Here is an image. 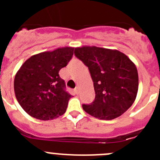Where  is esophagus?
Listing matches in <instances>:
<instances>
[{"instance_id": "1", "label": "esophagus", "mask_w": 160, "mask_h": 160, "mask_svg": "<svg viewBox=\"0 0 160 160\" xmlns=\"http://www.w3.org/2000/svg\"><path fill=\"white\" fill-rule=\"evenodd\" d=\"M74 92H75V93H77V94L79 93V88H78V87H77V88H76L75 89H74Z\"/></svg>"}]
</instances>
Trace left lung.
<instances>
[{"mask_svg":"<svg viewBox=\"0 0 160 160\" xmlns=\"http://www.w3.org/2000/svg\"><path fill=\"white\" fill-rule=\"evenodd\" d=\"M74 54L89 69L95 99L83 104L88 114L101 120H112L132 105L138 88L134 62L122 52L96 46L75 48Z\"/></svg>","mask_w":160,"mask_h":160,"instance_id":"left-lung-1","label":"left lung"}]
</instances>
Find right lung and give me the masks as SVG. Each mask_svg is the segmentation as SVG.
I'll return each instance as SVG.
<instances>
[{"instance_id": "right-lung-1", "label": "right lung", "mask_w": 160, "mask_h": 160, "mask_svg": "<svg viewBox=\"0 0 160 160\" xmlns=\"http://www.w3.org/2000/svg\"><path fill=\"white\" fill-rule=\"evenodd\" d=\"M72 47L35 54L27 59L14 80L15 97L24 111L35 118L51 120L67 111L71 95L59 72L73 55Z\"/></svg>"}]
</instances>
